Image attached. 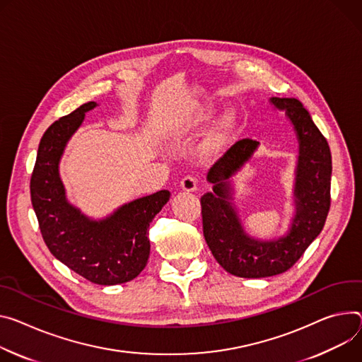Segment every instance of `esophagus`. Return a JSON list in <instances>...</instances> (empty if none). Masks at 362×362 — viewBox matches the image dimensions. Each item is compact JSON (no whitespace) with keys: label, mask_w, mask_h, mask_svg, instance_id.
Segmentation results:
<instances>
[{"label":"esophagus","mask_w":362,"mask_h":362,"mask_svg":"<svg viewBox=\"0 0 362 362\" xmlns=\"http://www.w3.org/2000/svg\"><path fill=\"white\" fill-rule=\"evenodd\" d=\"M180 187L185 192H194L198 189V182H196V179L192 176H186L180 180Z\"/></svg>","instance_id":"1"}]
</instances>
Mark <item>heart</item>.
<instances>
[{"instance_id": "heart-1", "label": "heart", "mask_w": 362, "mask_h": 362, "mask_svg": "<svg viewBox=\"0 0 362 362\" xmlns=\"http://www.w3.org/2000/svg\"><path fill=\"white\" fill-rule=\"evenodd\" d=\"M212 112L214 111H212L211 107L202 108L198 112H194V115H192L190 118H187L186 121H183L177 127V133L179 134H187V133H190V131H193V129L201 128L202 125H205L211 119ZM234 121H235V118H234L233 112H225L223 115L219 117V119L216 121L214 129L211 131V134L208 136V139L204 143V147H202L204 157L212 158V157L218 156L223 150L229 136H231Z\"/></svg>"}]
</instances>
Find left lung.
<instances>
[{"mask_svg": "<svg viewBox=\"0 0 362 362\" xmlns=\"http://www.w3.org/2000/svg\"><path fill=\"white\" fill-rule=\"evenodd\" d=\"M284 111L299 143L294 168V214L284 235L273 240L245 233L234 202L233 177L250 161L259 143L240 140L211 168L212 192L201 198L204 235L219 266L237 277L261 279L287 272L320 234L331 206L332 157L326 139L296 98H270Z\"/></svg>", "mask_w": 362, "mask_h": 362, "instance_id": "8db88e82", "label": "left lung"}]
</instances>
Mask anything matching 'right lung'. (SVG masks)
Instances as JSON below:
<instances>
[{
    "label": "right lung",
    "mask_w": 362,
    "mask_h": 362,
    "mask_svg": "<svg viewBox=\"0 0 362 362\" xmlns=\"http://www.w3.org/2000/svg\"><path fill=\"white\" fill-rule=\"evenodd\" d=\"M98 107L88 103L53 122L43 134L30 193L43 240L50 252L83 279L114 286L136 279L150 255L148 226L170 199L169 190L127 202L101 219L85 215L69 202L59 164L85 114Z\"/></svg>",
    "instance_id": "1"
}]
</instances>
